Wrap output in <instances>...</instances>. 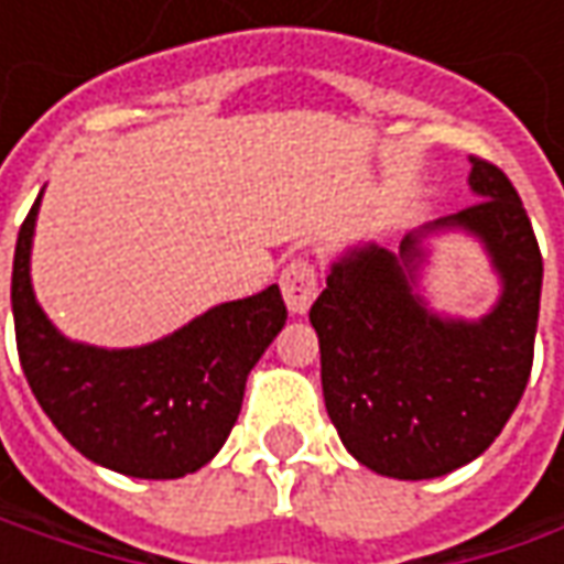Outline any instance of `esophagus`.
<instances>
[{
  "label": "esophagus",
  "mask_w": 564,
  "mask_h": 564,
  "mask_svg": "<svg viewBox=\"0 0 564 564\" xmlns=\"http://www.w3.org/2000/svg\"><path fill=\"white\" fill-rule=\"evenodd\" d=\"M282 294H285V304L294 316H304L314 304L316 292H319V279L311 260H292L285 270H282Z\"/></svg>",
  "instance_id": "esophagus-1"
}]
</instances>
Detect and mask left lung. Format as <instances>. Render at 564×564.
Returning <instances> with one entry per match:
<instances>
[{
  "label": "left lung",
  "instance_id": "1",
  "mask_svg": "<svg viewBox=\"0 0 564 564\" xmlns=\"http://www.w3.org/2000/svg\"><path fill=\"white\" fill-rule=\"evenodd\" d=\"M467 185L477 204L404 235L399 250H345L311 307L329 421L382 477L433 480L484 455L531 377L543 289L533 226L502 169L470 156ZM443 230L477 237L500 275L480 321L436 315L420 294L422 241Z\"/></svg>",
  "mask_w": 564,
  "mask_h": 564
}]
</instances>
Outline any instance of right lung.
Here are the masks:
<instances>
[{
	"instance_id": "1",
	"label": "right lung",
	"mask_w": 564,
	"mask_h": 564,
	"mask_svg": "<svg viewBox=\"0 0 564 564\" xmlns=\"http://www.w3.org/2000/svg\"><path fill=\"white\" fill-rule=\"evenodd\" d=\"M40 200L43 191L18 231L11 270L18 358L40 408L94 465L141 480L200 470L241 414L253 364L285 326L279 285L216 304L138 348L72 341L43 314L31 285Z\"/></svg>"
}]
</instances>
